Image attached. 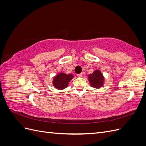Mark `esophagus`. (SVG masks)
Listing matches in <instances>:
<instances>
[{
  "mask_svg": "<svg viewBox=\"0 0 146 146\" xmlns=\"http://www.w3.org/2000/svg\"><path fill=\"white\" fill-rule=\"evenodd\" d=\"M82 76H83L82 73H80V74H77V76H78V77H82Z\"/></svg>",
  "mask_w": 146,
  "mask_h": 146,
  "instance_id": "obj_1",
  "label": "esophagus"
}]
</instances>
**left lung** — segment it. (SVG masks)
<instances>
[{
  "mask_svg": "<svg viewBox=\"0 0 146 146\" xmlns=\"http://www.w3.org/2000/svg\"><path fill=\"white\" fill-rule=\"evenodd\" d=\"M90 85L92 87L95 88H100L103 85L104 78L100 70H96L88 76Z\"/></svg>",
  "mask_w": 146,
  "mask_h": 146,
  "instance_id": "8db88e82",
  "label": "left lung"
}]
</instances>
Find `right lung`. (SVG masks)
Here are the masks:
<instances>
[{
    "instance_id": "1",
    "label": "right lung",
    "mask_w": 146,
    "mask_h": 146,
    "mask_svg": "<svg viewBox=\"0 0 146 146\" xmlns=\"http://www.w3.org/2000/svg\"><path fill=\"white\" fill-rule=\"evenodd\" d=\"M73 78L72 74L60 73L54 78L53 85L58 90H63L68 86L69 82Z\"/></svg>"
}]
</instances>
